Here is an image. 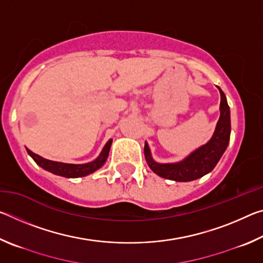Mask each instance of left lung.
<instances>
[{"label": "left lung", "mask_w": 263, "mask_h": 263, "mask_svg": "<svg viewBox=\"0 0 263 263\" xmlns=\"http://www.w3.org/2000/svg\"><path fill=\"white\" fill-rule=\"evenodd\" d=\"M218 89L220 92V117L217 123L216 131L206 145L196 149L193 154H190L181 162L158 163L151 157L148 145L147 142H145V159L155 174L163 179L177 182H189L204 176L216 167L228 147L231 135L230 106L224 92L219 87Z\"/></svg>", "instance_id": "1"}]
</instances>
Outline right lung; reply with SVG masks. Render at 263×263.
Wrapping results in <instances>:
<instances>
[{
	"mask_svg": "<svg viewBox=\"0 0 263 263\" xmlns=\"http://www.w3.org/2000/svg\"><path fill=\"white\" fill-rule=\"evenodd\" d=\"M111 142H112L111 139L106 142L99 158L94 160V161L84 164H72L52 161V160L42 158L41 155L33 153L32 151H30L29 148H26V151H28V153L31 155V158L34 160L35 163L39 164L42 168L46 169V171L53 173V174L64 177H81L88 174H91V173H94L97 169L103 166L104 162L106 161V158H108L109 155Z\"/></svg>",
	"mask_w": 263,
	"mask_h": 263,
	"instance_id": "obj_1",
	"label": "right lung"
}]
</instances>
